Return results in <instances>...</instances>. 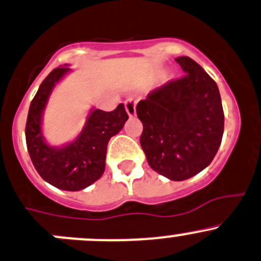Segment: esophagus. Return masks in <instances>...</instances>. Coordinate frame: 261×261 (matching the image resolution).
I'll return each mask as SVG.
<instances>
[{
	"label": "esophagus",
	"instance_id": "obj_1",
	"mask_svg": "<svg viewBox=\"0 0 261 261\" xmlns=\"http://www.w3.org/2000/svg\"><path fill=\"white\" fill-rule=\"evenodd\" d=\"M125 108L126 112L130 117H134L136 115V100L134 99H126L125 100Z\"/></svg>",
	"mask_w": 261,
	"mask_h": 261
}]
</instances>
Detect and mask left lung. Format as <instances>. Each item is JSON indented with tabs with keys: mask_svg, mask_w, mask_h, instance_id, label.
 <instances>
[{
	"mask_svg": "<svg viewBox=\"0 0 261 261\" xmlns=\"http://www.w3.org/2000/svg\"><path fill=\"white\" fill-rule=\"evenodd\" d=\"M186 74L156 88L136 106L143 122L140 144L149 166L172 181L203 171L216 156L224 130V113L216 82L182 56Z\"/></svg>",
	"mask_w": 261,
	"mask_h": 261,
	"instance_id": "1",
	"label": "left lung"
}]
</instances>
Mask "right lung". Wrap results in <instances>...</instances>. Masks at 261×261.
I'll use <instances>...</instances> for the list:
<instances>
[{
	"instance_id": "right-lung-1",
	"label": "right lung",
	"mask_w": 261,
	"mask_h": 261,
	"mask_svg": "<svg viewBox=\"0 0 261 261\" xmlns=\"http://www.w3.org/2000/svg\"><path fill=\"white\" fill-rule=\"evenodd\" d=\"M70 69L67 65L49 72L33 98L28 113L25 138L30 159L44 181L66 191H79L102 177L108 141L122 130L128 116L121 103L112 112L90 110L84 128L66 145H48L42 133V116L53 88Z\"/></svg>"
}]
</instances>
